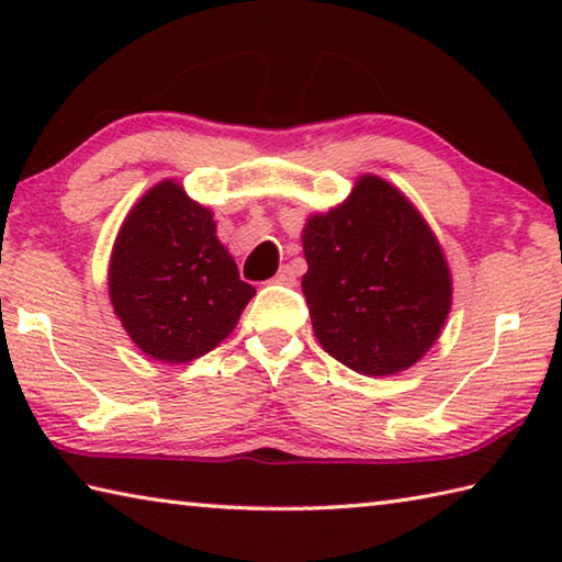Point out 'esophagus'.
Returning a JSON list of instances; mask_svg holds the SVG:
<instances>
[{
    "label": "esophagus",
    "instance_id": "obj_1",
    "mask_svg": "<svg viewBox=\"0 0 562 562\" xmlns=\"http://www.w3.org/2000/svg\"><path fill=\"white\" fill-rule=\"evenodd\" d=\"M274 282H278V284H294V282H297V272H294L290 265H284V268H280V272L274 274Z\"/></svg>",
    "mask_w": 562,
    "mask_h": 562
}]
</instances>
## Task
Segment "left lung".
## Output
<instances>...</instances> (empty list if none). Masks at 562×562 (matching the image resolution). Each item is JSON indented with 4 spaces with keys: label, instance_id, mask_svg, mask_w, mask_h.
Instances as JSON below:
<instances>
[{
    "label": "left lung",
    "instance_id": "8db88e82",
    "mask_svg": "<svg viewBox=\"0 0 562 562\" xmlns=\"http://www.w3.org/2000/svg\"><path fill=\"white\" fill-rule=\"evenodd\" d=\"M302 292L319 345L364 376L416 364L451 310V272L402 190L361 176L345 203L302 231Z\"/></svg>",
    "mask_w": 562,
    "mask_h": 562
}]
</instances>
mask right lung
Listing matches in <instances>:
<instances>
[{"label": "right lung", "mask_w": 562, "mask_h": 562, "mask_svg": "<svg viewBox=\"0 0 562 562\" xmlns=\"http://www.w3.org/2000/svg\"><path fill=\"white\" fill-rule=\"evenodd\" d=\"M109 294L133 345L158 361L186 364L231 335L255 288L217 240L213 213L176 180H160L121 225Z\"/></svg>", "instance_id": "obj_1"}]
</instances>
